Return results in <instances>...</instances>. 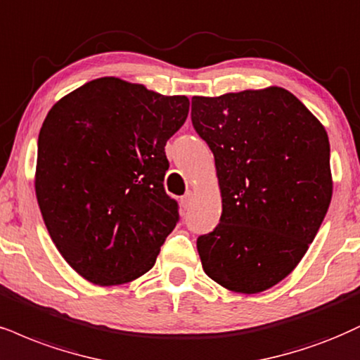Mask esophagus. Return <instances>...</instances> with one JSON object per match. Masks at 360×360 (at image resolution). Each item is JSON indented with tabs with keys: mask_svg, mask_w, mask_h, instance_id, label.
<instances>
[{
	"mask_svg": "<svg viewBox=\"0 0 360 360\" xmlns=\"http://www.w3.org/2000/svg\"><path fill=\"white\" fill-rule=\"evenodd\" d=\"M192 200H193V193L192 192H187L184 195V197H181V207L184 208H188L190 205H192Z\"/></svg>",
	"mask_w": 360,
	"mask_h": 360,
	"instance_id": "obj_1",
	"label": "esophagus"
}]
</instances>
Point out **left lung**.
Listing matches in <instances>:
<instances>
[{"label":"left lung","instance_id":"1","mask_svg":"<svg viewBox=\"0 0 360 360\" xmlns=\"http://www.w3.org/2000/svg\"><path fill=\"white\" fill-rule=\"evenodd\" d=\"M192 125L221 192L219 225L197 238L202 267L229 290H267L302 260L330 205L326 128L278 86L193 96Z\"/></svg>","mask_w":360,"mask_h":360}]
</instances>
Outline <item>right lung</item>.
<instances>
[{
  "mask_svg": "<svg viewBox=\"0 0 360 360\" xmlns=\"http://www.w3.org/2000/svg\"><path fill=\"white\" fill-rule=\"evenodd\" d=\"M165 96L106 77L61 98L38 136L37 198L63 259L96 285L139 278L179 224L167 195V140L188 115Z\"/></svg>",
  "mask_w": 360,
  "mask_h": 360,
  "instance_id": "1",
  "label": "right lung"
}]
</instances>
